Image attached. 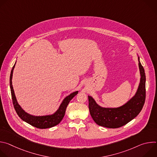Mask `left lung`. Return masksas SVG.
<instances>
[{
    "label": "left lung",
    "mask_w": 157,
    "mask_h": 157,
    "mask_svg": "<svg viewBox=\"0 0 157 157\" xmlns=\"http://www.w3.org/2000/svg\"><path fill=\"white\" fill-rule=\"evenodd\" d=\"M138 59L140 83L135 95L125 104L119 107H103L98 104L93 97L88 96L89 112L98 125L110 128H119L127 124L140 113L145 101L146 78L139 56Z\"/></svg>",
    "instance_id": "obj_1"
}]
</instances>
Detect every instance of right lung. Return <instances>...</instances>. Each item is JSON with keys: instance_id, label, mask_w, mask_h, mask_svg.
Listing matches in <instances>:
<instances>
[{"instance_id": "add662e5", "label": "right lung", "mask_w": 157, "mask_h": 157, "mask_svg": "<svg viewBox=\"0 0 157 157\" xmlns=\"http://www.w3.org/2000/svg\"><path fill=\"white\" fill-rule=\"evenodd\" d=\"M16 63V62H15ZM15 63L13 65L12 70L10 73V91H11V95L12 102L13 104L14 109L16 111L17 114L20 117V118L23 120L24 121L26 122L27 123L29 124L30 125L35 127L38 128H48L53 127L58 124L62 121L63 118L64 116L65 111L66 109L67 106H68L70 101L78 93V91L73 92L71 93L70 95L67 96L61 103L59 108L55 113L51 115H47V116H35L31 114H28L27 113L22 109L20 105L18 104L15 93L13 91V88L12 86V76H13V71L15 68Z\"/></svg>"}]
</instances>
